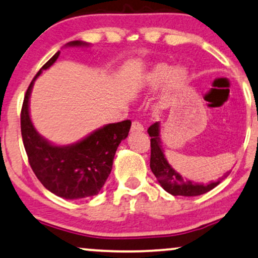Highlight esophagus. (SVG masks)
Wrapping results in <instances>:
<instances>
[{
    "instance_id": "1",
    "label": "esophagus",
    "mask_w": 258,
    "mask_h": 258,
    "mask_svg": "<svg viewBox=\"0 0 258 258\" xmlns=\"http://www.w3.org/2000/svg\"><path fill=\"white\" fill-rule=\"evenodd\" d=\"M131 131L132 132H143L144 131V126L142 125L141 122H139V121H133L132 122V126H131Z\"/></svg>"
}]
</instances>
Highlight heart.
I'll list each match as a JSON object with an SVG mask.
<instances>
[{
    "mask_svg": "<svg viewBox=\"0 0 258 258\" xmlns=\"http://www.w3.org/2000/svg\"><path fill=\"white\" fill-rule=\"evenodd\" d=\"M187 78L188 73L186 68H172L167 63H159L148 73L144 85L150 91H155L166 83V94L173 95L184 88Z\"/></svg>",
    "mask_w": 258,
    "mask_h": 258,
    "instance_id": "heart-1",
    "label": "heart"
}]
</instances>
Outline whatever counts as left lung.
Segmentation results:
<instances>
[{
	"label": "left lung",
	"mask_w": 258,
	"mask_h": 258,
	"mask_svg": "<svg viewBox=\"0 0 258 258\" xmlns=\"http://www.w3.org/2000/svg\"><path fill=\"white\" fill-rule=\"evenodd\" d=\"M148 133L150 136V168L154 175L156 176L157 181L168 194L173 196H185L194 197L206 194L213 190L220 184V181L210 182V184H197L191 180H185L178 172L172 168V166L166 160L162 149V142L160 138V123L155 122L148 128ZM228 173H226L225 176ZM223 178V176H222ZM221 178V179H222Z\"/></svg>",
	"instance_id": "left-lung-1"
}]
</instances>
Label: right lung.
Wrapping results in <instances>:
<instances>
[{
    "mask_svg": "<svg viewBox=\"0 0 258 258\" xmlns=\"http://www.w3.org/2000/svg\"><path fill=\"white\" fill-rule=\"evenodd\" d=\"M67 45L88 46V43L73 40ZM60 51L38 71L31 82L21 108V136L29 163L46 190L66 200H79L97 195L103 187L113 167V160L121 141L128 136L131 121L109 123L76 144L58 147L44 139L32 125L29 99L33 82L43 71L57 60Z\"/></svg>",
    "mask_w": 258,
    "mask_h": 258,
    "instance_id": "add662e5",
    "label": "right lung"
}]
</instances>
